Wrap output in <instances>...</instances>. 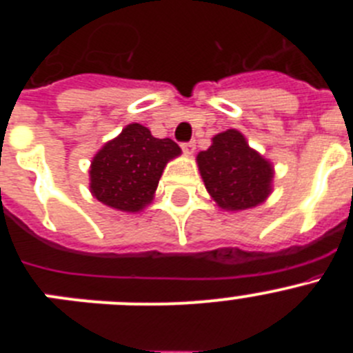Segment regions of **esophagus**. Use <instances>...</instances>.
Returning a JSON list of instances; mask_svg holds the SVG:
<instances>
[{"instance_id":"34e87169","label":"esophagus","mask_w":353,"mask_h":353,"mask_svg":"<svg viewBox=\"0 0 353 353\" xmlns=\"http://www.w3.org/2000/svg\"><path fill=\"white\" fill-rule=\"evenodd\" d=\"M182 150H183V154L192 155V154H194V150H196V143H194V141L182 143Z\"/></svg>"}]
</instances>
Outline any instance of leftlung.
Segmentation results:
<instances>
[{"mask_svg": "<svg viewBox=\"0 0 353 353\" xmlns=\"http://www.w3.org/2000/svg\"><path fill=\"white\" fill-rule=\"evenodd\" d=\"M196 161L208 194L223 210H248L272 192V164L239 130L214 136L210 148L199 152Z\"/></svg>", "mask_w": 353, "mask_h": 353, "instance_id": "left-lung-1", "label": "left lung"}]
</instances>
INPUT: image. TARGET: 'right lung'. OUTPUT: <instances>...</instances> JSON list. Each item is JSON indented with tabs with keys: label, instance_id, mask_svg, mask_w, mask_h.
Masks as SVG:
<instances>
[{
	"label": "right lung",
	"instance_id": "right-lung-1",
	"mask_svg": "<svg viewBox=\"0 0 353 353\" xmlns=\"http://www.w3.org/2000/svg\"><path fill=\"white\" fill-rule=\"evenodd\" d=\"M182 154L173 139L152 136L130 123L105 143L90 166V191L101 203L121 212H139L152 203L168 162Z\"/></svg>",
	"mask_w": 353,
	"mask_h": 353
}]
</instances>
